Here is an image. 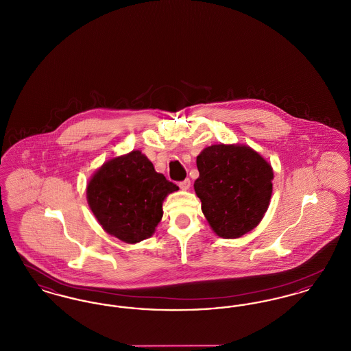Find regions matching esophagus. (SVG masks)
Segmentation results:
<instances>
[{
  "label": "esophagus",
  "instance_id": "1",
  "mask_svg": "<svg viewBox=\"0 0 351 351\" xmlns=\"http://www.w3.org/2000/svg\"><path fill=\"white\" fill-rule=\"evenodd\" d=\"M179 186H180V189H183V191H188L189 186H191V180H189V179H185V180L179 183Z\"/></svg>",
  "mask_w": 351,
  "mask_h": 351
}]
</instances>
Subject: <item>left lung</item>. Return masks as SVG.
<instances>
[{
	"mask_svg": "<svg viewBox=\"0 0 351 351\" xmlns=\"http://www.w3.org/2000/svg\"><path fill=\"white\" fill-rule=\"evenodd\" d=\"M195 192L212 230L234 239L255 229L267 212L274 169L250 146L218 143L196 159Z\"/></svg>",
	"mask_w": 351,
	"mask_h": 351,
	"instance_id": "1",
	"label": "left lung"
}]
</instances>
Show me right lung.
<instances>
[{
    "mask_svg": "<svg viewBox=\"0 0 351 351\" xmlns=\"http://www.w3.org/2000/svg\"><path fill=\"white\" fill-rule=\"evenodd\" d=\"M178 189L142 151L133 150L109 159L92 175L86 201L106 233L134 245L155 233L163 201Z\"/></svg>",
    "mask_w": 351,
    "mask_h": 351,
    "instance_id": "add662e5",
    "label": "right lung"
}]
</instances>
